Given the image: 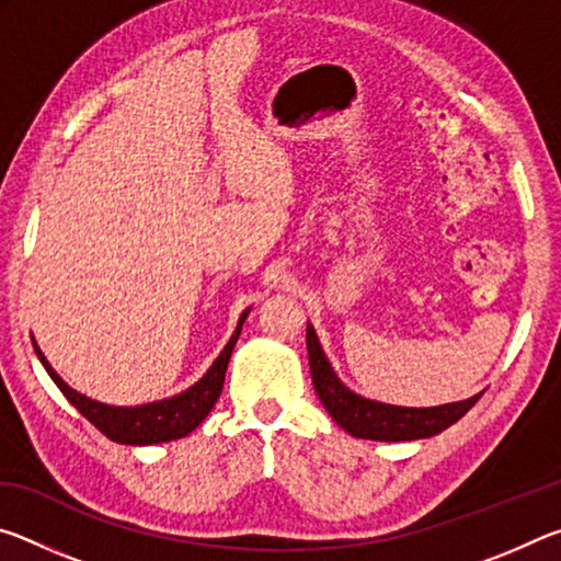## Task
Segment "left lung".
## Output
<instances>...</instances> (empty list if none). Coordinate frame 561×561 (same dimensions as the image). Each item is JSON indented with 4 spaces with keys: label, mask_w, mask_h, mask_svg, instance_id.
Wrapping results in <instances>:
<instances>
[{
    "label": "left lung",
    "mask_w": 561,
    "mask_h": 561,
    "mask_svg": "<svg viewBox=\"0 0 561 561\" xmlns=\"http://www.w3.org/2000/svg\"><path fill=\"white\" fill-rule=\"evenodd\" d=\"M307 351L311 381H314L319 401L324 403L329 415L354 438L364 440H421L438 435L478 403L482 393H474L465 401L433 405V408H405L391 405L381 401H371L346 388V383L336 376L334 366L329 364L324 348L319 344V336L311 324H307Z\"/></svg>",
    "instance_id": "1"
}]
</instances>
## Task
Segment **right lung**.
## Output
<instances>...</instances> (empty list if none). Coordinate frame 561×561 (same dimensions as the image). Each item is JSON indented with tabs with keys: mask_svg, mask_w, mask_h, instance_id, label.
<instances>
[{
	"mask_svg": "<svg viewBox=\"0 0 561 561\" xmlns=\"http://www.w3.org/2000/svg\"><path fill=\"white\" fill-rule=\"evenodd\" d=\"M247 314H250V309L242 311L240 321H237L234 334L220 351V356L213 360V366L207 368V374L201 378V381L190 386L183 393L163 398V401L144 403V405H108V403L93 401V398L83 396L79 391H73V388L54 371L51 364L46 360V356L42 354V348L36 346L34 339L32 344H34L36 356L42 360V366L46 368V374L51 376V381L56 386H59V391L66 396V401L87 417L89 423L96 425L106 438L121 445H156V443L185 438V435L193 433L197 425L205 421L207 413L213 411V405L222 393L227 364H230L232 348L237 344V339H240Z\"/></svg>",
	"mask_w": 561,
	"mask_h": 561,
	"instance_id": "add662e5",
	"label": "right lung"
}]
</instances>
